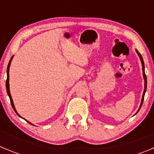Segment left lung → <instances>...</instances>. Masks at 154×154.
I'll use <instances>...</instances> for the list:
<instances>
[{
	"mask_svg": "<svg viewBox=\"0 0 154 154\" xmlns=\"http://www.w3.org/2000/svg\"><path fill=\"white\" fill-rule=\"evenodd\" d=\"M136 52H137V54H138L139 57H140V61H141V64H142V70H143V80H144V90H143V95H142V99H141V102H140V107H139L138 110H137V112H136V114H137V113L139 112V110H140V108H141L142 104H143V99H144V95H145V93H146V84H147V81H146V74H145V71H144V63H143V57H142L141 54H140V53L138 52V51H137V50H136Z\"/></svg>",
	"mask_w": 154,
	"mask_h": 154,
	"instance_id": "8db88e82",
	"label": "left lung"
}]
</instances>
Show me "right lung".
<instances>
[{
  "instance_id": "right-lung-1",
  "label": "right lung",
  "mask_w": 154,
  "mask_h": 154,
  "mask_svg": "<svg viewBox=\"0 0 154 154\" xmlns=\"http://www.w3.org/2000/svg\"><path fill=\"white\" fill-rule=\"evenodd\" d=\"M13 57H14V55H13L12 57H11V60H10L9 63H8V69H7V76H8V78H7V80H6V89H7V93H8V97H9L10 100H11V105H12V107H13V109H14V111H15V112L17 113V116H20V118H22V117H21L20 116V115L18 114V113H17V110H16V109H15V106H14V102H13V100H12V97H11V92H10V84H9V70H10V66H11V61H12ZM22 119H23V118H22ZM26 122H29V124L32 125V124L31 122H28V121H26Z\"/></svg>"
}]
</instances>
